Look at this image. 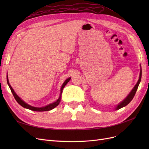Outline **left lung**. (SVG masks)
Returning <instances> with one entry per match:
<instances>
[{"mask_svg":"<svg viewBox=\"0 0 149 149\" xmlns=\"http://www.w3.org/2000/svg\"><path fill=\"white\" fill-rule=\"evenodd\" d=\"M141 78H142V70H141V73H140L139 79L138 80L137 84H136V86H135L134 88H133V89L131 91V92L129 93V94L127 96V97H126L123 102H121L119 104H118V106H117V107H116V110H118V109H120V108L123 107H124L125 106H127L128 104L132 100V99L134 98L135 94H136V93L137 91V89L138 88L139 83H140V82H141Z\"/></svg>","mask_w":149,"mask_h":149,"instance_id":"obj_1","label":"left lung"}]
</instances>
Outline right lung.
I'll list each match as a JSON object with an SVG mask.
<instances>
[{
	"mask_svg": "<svg viewBox=\"0 0 149 149\" xmlns=\"http://www.w3.org/2000/svg\"><path fill=\"white\" fill-rule=\"evenodd\" d=\"M70 79H71V78H68V79L65 81L64 82V83L63 84L62 86H61V88L60 96L59 98H58V100H57V101H55V102L52 103V104H49V105H47V106H46L42 107H33V106L29 105L28 104L25 103L23 100H22L17 95V94H15V93L14 92V91H13V89H12V88L11 87V86H10V84H9V82H8V77H7V84H8V86H9V88H10V90H11V92H12V94H13V97H14V98L15 99L16 101H17L18 103H19L20 106H22V107H25V108H26V109H28L31 110V111L42 112V111H50V110L53 109V108H55V107H56L58 104H59V103H60V101H61V93H62V92H63V89L64 87L66 85V84H67L68 83V81L70 80Z\"/></svg>",
	"mask_w": 149,
	"mask_h": 149,
	"instance_id": "right-lung-1",
	"label": "right lung"
}]
</instances>
